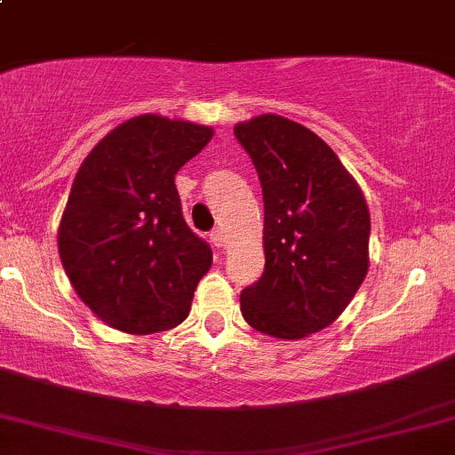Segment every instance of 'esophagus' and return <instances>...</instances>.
<instances>
[{
	"mask_svg": "<svg viewBox=\"0 0 455 455\" xmlns=\"http://www.w3.org/2000/svg\"><path fill=\"white\" fill-rule=\"evenodd\" d=\"M210 239H212V243L216 245V248H222V245H224V233L220 231V228H213V231L210 233Z\"/></svg>",
	"mask_w": 455,
	"mask_h": 455,
	"instance_id": "34e87169",
	"label": "esophagus"
}]
</instances>
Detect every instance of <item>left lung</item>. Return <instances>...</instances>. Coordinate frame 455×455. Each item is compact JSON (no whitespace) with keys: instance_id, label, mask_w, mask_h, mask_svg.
Returning a JSON list of instances; mask_svg holds the SVG:
<instances>
[{"instance_id":"left-lung-1","label":"left lung","mask_w":455,"mask_h":455,"mask_svg":"<svg viewBox=\"0 0 455 455\" xmlns=\"http://www.w3.org/2000/svg\"><path fill=\"white\" fill-rule=\"evenodd\" d=\"M263 188V275L242 291L250 327L299 340L331 325L368 274L370 213L357 181L312 130L280 115L235 126Z\"/></svg>"}]
</instances>
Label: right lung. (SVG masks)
I'll return each instance as SVG.
<instances>
[{
	"instance_id": "obj_1",
	"label": "right lung",
	"mask_w": 455,
	"mask_h": 455,
	"mask_svg": "<svg viewBox=\"0 0 455 455\" xmlns=\"http://www.w3.org/2000/svg\"><path fill=\"white\" fill-rule=\"evenodd\" d=\"M212 137L210 126L148 113L83 160L57 245L72 289L113 329L164 331L190 312L212 248L186 224L175 175Z\"/></svg>"
}]
</instances>
